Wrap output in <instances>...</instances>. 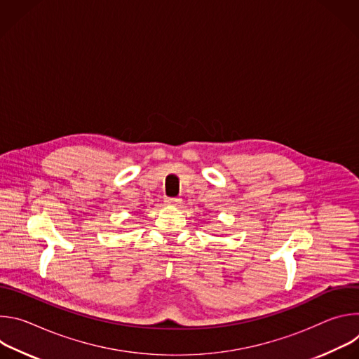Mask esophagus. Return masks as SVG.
Here are the masks:
<instances>
[{
  "label": "esophagus",
  "mask_w": 359,
  "mask_h": 359,
  "mask_svg": "<svg viewBox=\"0 0 359 359\" xmlns=\"http://www.w3.org/2000/svg\"><path fill=\"white\" fill-rule=\"evenodd\" d=\"M166 204L168 206H173V208H177L182 204V198H177V197H172V198H166Z\"/></svg>",
  "instance_id": "1"
}]
</instances>
